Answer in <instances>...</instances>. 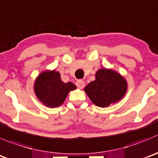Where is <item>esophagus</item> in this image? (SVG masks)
Returning a JSON list of instances; mask_svg holds the SVG:
<instances>
[{
	"mask_svg": "<svg viewBox=\"0 0 158 158\" xmlns=\"http://www.w3.org/2000/svg\"><path fill=\"white\" fill-rule=\"evenodd\" d=\"M76 85L78 88L82 89L84 86H85V82H84V81L82 80H78L77 82H76Z\"/></svg>",
	"mask_w": 158,
	"mask_h": 158,
	"instance_id": "1",
	"label": "esophagus"
}]
</instances>
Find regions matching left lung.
<instances>
[{
  "instance_id": "8db88e82",
  "label": "left lung",
  "mask_w": 158,
  "mask_h": 158,
  "mask_svg": "<svg viewBox=\"0 0 158 158\" xmlns=\"http://www.w3.org/2000/svg\"><path fill=\"white\" fill-rule=\"evenodd\" d=\"M95 77L96 79L89 82L84 90L97 106H109L120 101L126 94L127 81L117 72L101 69L96 72Z\"/></svg>"
}]
</instances>
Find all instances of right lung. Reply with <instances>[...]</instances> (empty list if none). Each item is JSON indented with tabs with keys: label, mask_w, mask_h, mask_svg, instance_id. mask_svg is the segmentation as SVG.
<instances>
[{
	"label": "right lung",
	"mask_w": 158,
	"mask_h": 158,
	"mask_svg": "<svg viewBox=\"0 0 158 158\" xmlns=\"http://www.w3.org/2000/svg\"><path fill=\"white\" fill-rule=\"evenodd\" d=\"M76 89V86L73 82H62L60 73L55 70L42 72L36 78L34 85L38 99L51 108L62 105L69 93Z\"/></svg>",
	"instance_id": "right-lung-1"
}]
</instances>
